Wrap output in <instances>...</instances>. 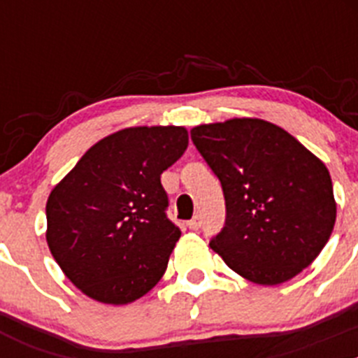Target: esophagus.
<instances>
[{"label": "esophagus", "instance_id": "obj_1", "mask_svg": "<svg viewBox=\"0 0 358 358\" xmlns=\"http://www.w3.org/2000/svg\"><path fill=\"white\" fill-rule=\"evenodd\" d=\"M188 227L192 231H197L199 227H201V220H199V217H194L192 220H188Z\"/></svg>", "mask_w": 358, "mask_h": 358}]
</instances>
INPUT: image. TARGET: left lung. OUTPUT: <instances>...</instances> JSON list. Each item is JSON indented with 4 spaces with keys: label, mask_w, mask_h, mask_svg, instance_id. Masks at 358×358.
Masks as SVG:
<instances>
[{
    "label": "left lung",
    "mask_w": 358,
    "mask_h": 358,
    "mask_svg": "<svg viewBox=\"0 0 358 358\" xmlns=\"http://www.w3.org/2000/svg\"><path fill=\"white\" fill-rule=\"evenodd\" d=\"M192 141L226 199V224L210 248L258 285H280L308 267L334 231L328 169L274 123L233 118L192 129Z\"/></svg>",
    "instance_id": "1"
}]
</instances>
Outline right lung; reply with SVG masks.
I'll return each mask as SVG.
<instances>
[{
	"mask_svg": "<svg viewBox=\"0 0 358 358\" xmlns=\"http://www.w3.org/2000/svg\"><path fill=\"white\" fill-rule=\"evenodd\" d=\"M188 147L185 127H131L85 152L46 202V240L73 285L107 305L145 296L181 229L166 217L161 173Z\"/></svg>",
	"mask_w": 358,
	"mask_h": 358,
	"instance_id": "add662e5",
	"label": "right lung"
}]
</instances>
